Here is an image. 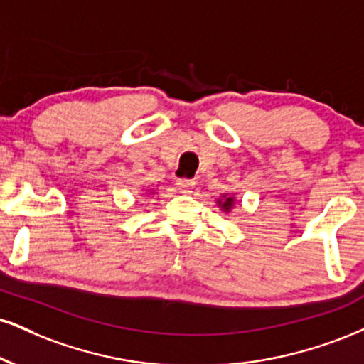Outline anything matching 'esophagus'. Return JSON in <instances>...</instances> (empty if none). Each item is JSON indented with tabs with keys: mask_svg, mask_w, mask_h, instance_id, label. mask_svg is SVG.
<instances>
[{
	"mask_svg": "<svg viewBox=\"0 0 364 364\" xmlns=\"http://www.w3.org/2000/svg\"><path fill=\"white\" fill-rule=\"evenodd\" d=\"M176 185H178V190L181 191V193H191V191H193L195 181L193 179H188V178H179L176 181Z\"/></svg>",
	"mask_w": 364,
	"mask_h": 364,
	"instance_id": "34e87169",
	"label": "esophagus"
}]
</instances>
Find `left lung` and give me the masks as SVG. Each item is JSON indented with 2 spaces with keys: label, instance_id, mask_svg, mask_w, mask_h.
Returning a JSON list of instances; mask_svg holds the SVG:
<instances>
[{
  "label": "left lung",
  "instance_id": "8db88e82",
  "mask_svg": "<svg viewBox=\"0 0 364 364\" xmlns=\"http://www.w3.org/2000/svg\"><path fill=\"white\" fill-rule=\"evenodd\" d=\"M218 205H220L224 212H230V208L234 207V198H232V196L224 195V196H222V201L218 200Z\"/></svg>",
  "mask_w": 364,
  "mask_h": 364
}]
</instances>
